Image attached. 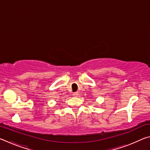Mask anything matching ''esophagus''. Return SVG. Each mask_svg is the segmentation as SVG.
<instances>
[{
	"label": "esophagus",
	"mask_w": 150,
	"mask_h": 150,
	"mask_svg": "<svg viewBox=\"0 0 150 150\" xmlns=\"http://www.w3.org/2000/svg\"><path fill=\"white\" fill-rule=\"evenodd\" d=\"M73 95L74 96H79V93H78L77 92H76V93H73Z\"/></svg>",
	"instance_id": "obj_1"
}]
</instances>
